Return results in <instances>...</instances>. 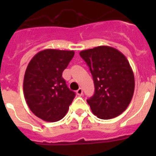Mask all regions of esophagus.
Masks as SVG:
<instances>
[{
	"mask_svg": "<svg viewBox=\"0 0 156 156\" xmlns=\"http://www.w3.org/2000/svg\"><path fill=\"white\" fill-rule=\"evenodd\" d=\"M76 94H77V95H79V96H81V95L83 94V89H82V88L80 87L79 89H78V90H76Z\"/></svg>",
	"mask_w": 156,
	"mask_h": 156,
	"instance_id": "obj_1",
	"label": "esophagus"
}]
</instances>
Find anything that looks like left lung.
<instances>
[{
    "instance_id": "obj_1",
    "label": "left lung",
    "mask_w": 156,
    "mask_h": 156,
    "mask_svg": "<svg viewBox=\"0 0 156 156\" xmlns=\"http://www.w3.org/2000/svg\"><path fill=\"white\" fill-rule=\"evenodd\" d=\"M80 55L93 76L94 94L87 100L92 112L101 119L120 115L131 101L134 91V76L127 58L108 46L82 51Z\"/></svg>"
}]
</instances>
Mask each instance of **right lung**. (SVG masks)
Here are the masks:
<instances>
[{
  "instance_id": "1",
  "label": "right lung",
  "mask_w": 156,
  "mask_h": 156,
  "mask_svg": "<svg viewBox=\"0 0 156 156\" xmlns=\"http://www.w3.org/2000/svg\"><path fill=\"white\" fill-rule=\"evenodd\" d=\"M73 51L46 49L30 60L25 73L23 92L32 112L47 122L62 119L75 97L62 78Z\"/></svg>"
}]
</instances>
